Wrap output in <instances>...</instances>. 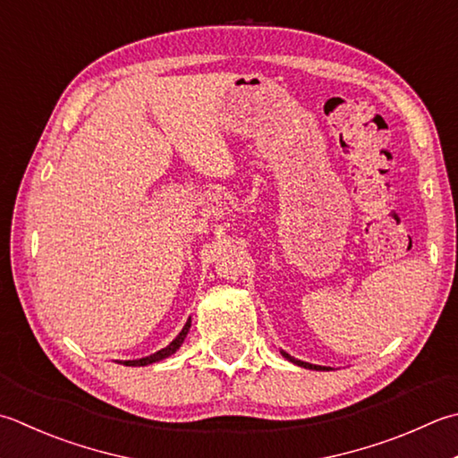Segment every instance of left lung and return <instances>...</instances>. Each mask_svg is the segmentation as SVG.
Returning <instances> with one entry per match:
<instances>
[{
    "mask_svg": "<svg viewBox=\"0 0 458 458\" xmlns=\"http://www.w3.org/2000/svg\"><path fill=\"white\" fill-rule=\"evenodd\" d=\"M284 357H288V360H290V361H293L295 365L306 367V369H326V367H321V365H311V363H306V361H298V360H293V357H290L288 353H284Z\"/></svg>",
    "mask_w": 458,
    "mask_h": 458,
    "instance_id": "obj_1",
    "label": "left lung"
}]
</instances>
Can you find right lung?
I'll return each mask as SVG.
<instances>
[{"instance_id": "obj_1", "label": "right lung", "mask_w": 458, "mask_h": 458, "mask_svg": "<svg viewBox=\"0 0 458 458\" xmlns=\"http://www.w3.org/2000/svg\"><path fill=\"white\" fill-rule=\"evenodd\" d=\"M188 329H191V319L186 321L184 324V327H182V331L181 334L176 335V339H173V342H170V345H166L165 349H160V352H157V353H152V355H148V357H142V360H132V361H123V365H129V367H140V365H150V363H157V361H160V360H165V357H168V355H173L178 347L182 345V342H184V337H186V334H188Z\"/></svg>"}]
</instances>
